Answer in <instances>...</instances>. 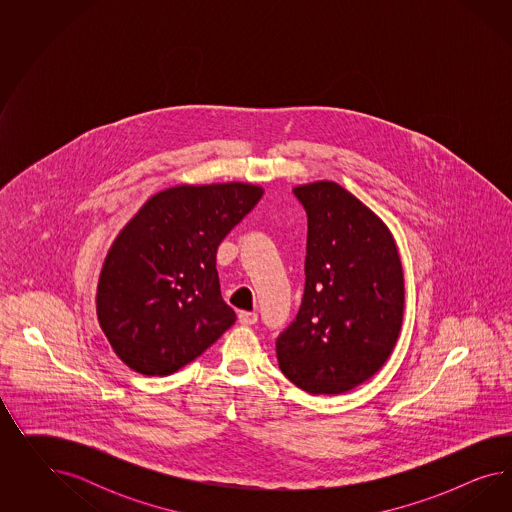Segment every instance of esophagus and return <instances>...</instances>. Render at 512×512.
<instances>
[{"mask_svg":"<svg viewBox=\"0 0 512 512\" xmlns=\"http://www.w3.org/2000/svg\"><path fill=\"white\" fill-rule=\"evenodd\" d=\"M238 321L246 326L255 325L259 321V315L255 311H240L238 313Z\"/></svg>","mask_w":512,"mask_h":512,"instance_id":"esophagus-1","label":"esophagus"}]
</instances>
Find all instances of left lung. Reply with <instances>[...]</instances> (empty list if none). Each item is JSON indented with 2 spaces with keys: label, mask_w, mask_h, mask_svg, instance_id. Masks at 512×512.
Returning a JSON list of instances; mask_svg holds the SVG:
<instances>
[{
  "label": "left lung",
  "mask_w": 512,
  "mask_h": 512,
  "mask_svg": "<svg viewBox=\"0 0 512 512\" xmlns=\"http://www.w3.org/2000/svg\"><path fill=\"white\" fill-rule=\"evenodd\" d=\"M308 216L306 285L276 340L279 368L310 394L368 381L402 328L403 272L387 225L336 182L293 189Z\"/></svg>",
  "instance_id": "8db88e82"
}]
</instances>
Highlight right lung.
<instances>
[{
  "label": "right lung",
  "instance_id": "1",
  "mask_svg": "<svg viewBox=\"0 0 512 512\" xmlns=\"http://www.w3.org/2000/svg\"><path fill=\"white\" fill-rule=\"evenodd\" d=\"M261 197V187L238 182L171 187L118 234L97 285V317L131 370L178 372L234 325L217 248Z\"/></svg>",
  "mask_w": 512,
  "mask_h": 512
}]
</instances>
